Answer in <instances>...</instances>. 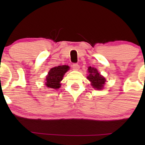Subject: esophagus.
Returning a JSON list of instances; mask_svg holds the SVG:
<instances>
[{
  "label": "esophagus",
  "mask_w": 145,
  "mask_h": 145,
  "mask_svg": "<svg viewBox=\"0 0 145 145\" xmlns=\"http://www.w3.org/2000/svg\"><path fill=\"white\" fill-rule=\"evenodd\" d=\"M72 67L74 70H78L80 67H79V65L77 64V63H74V64L72 65Z\"/></svg>",
  "instance_id": "esophagus-1"
}]
</instances>
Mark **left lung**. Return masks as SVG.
I'll list each match as a JSON object with an SVG mask.
<instances>
[{
  "label": "left lung",
  "mask_w": 145,
  "mask_h": 145,
  "mask_svg": "<svg viewBox=\"0 0 145 145\" xmlns=\"http://www.w3.org/2000/svg\"><path fill=\"white\" fill-rule=\"evenodd\" d=\"M88 69H89L88 70H89L90 74L87 78L91 82V84L97 90L103 89V86L106 82L105 78L102 76H101L99 73H98L97 69H94L93 67H89Z\"/></svg>",
  "instance_id": "1"
}]
</instances>
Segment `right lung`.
Returning a JSON list of instances; mask_svg holds the SVG:
<instances>
[{
	"mask_svg": "<svg viewBox=\"0 0 145 145\" xmlns=\"http://www.w3.org/2000/svg\"><path fill=\"white\" fill-rule=\"evenodd\" d=\"M69 68V66L67 65L58 66L52 68L46 76V86L54 89H59L61 86L60 82L63 80V76Z\"/></svg>",
	"mask_w": 145,
	"mask_h": 145,
	"instance_id": "1",
	"label": "right lung"
}]
</instances>
